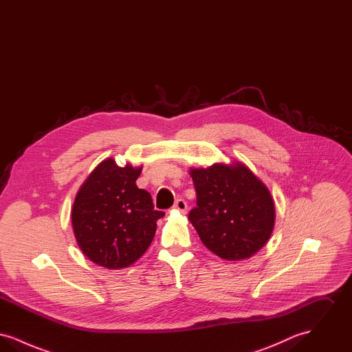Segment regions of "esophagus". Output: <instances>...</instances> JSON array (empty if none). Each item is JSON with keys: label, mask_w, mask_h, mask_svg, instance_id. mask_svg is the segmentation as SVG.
Masks as SVG:
<instances>
[{"label": "esophagus", "mask_w": 352, "mask_h": 352, "mask_svg": "<svg viewBox=\"0 0 352 352\" xmlns=\"http://www.w3.org/2000/svg\"><path fill=\"white\" fill-rule=\"evenodd\" d=\"M174 210H177V211H179L182 214H186L187 212V203L184 199H178V201L174 203Z\"/></svg>", "instance_id": "obj_1"}]
</instances>
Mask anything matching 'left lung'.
<instances>
[{
    "instance_id": "8db88e82",
    "label": "left lung",
    "mask_w": 352,
    "mask_h": 352,
    "mask_svg": "<svg viewBox=\"0 0 352 352\" xmlns=\"http://www.w3.org/2000/svg\"><path fill=\"white\" fill-rule=\"evenodd\" d=\"M197 207L188 220L201 243L217 256L250 258L267 243L274 227V201L267 186L240 162L191 168Z\"/></svg>"
}]
</instances>
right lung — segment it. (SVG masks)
<instances>
[{
  "mask_svg": "<svg viewBox=\"0 0 352 352\" xmlns=\"http://www.w3.org/2000/svg\"><path fill=\"white\" fill-rule=\"evenodd\" d=\"M141 168L104 160L82 184L72 206V228L79 248L95 264L126 268L153 241L157 220L151 194L138 188Z\"/></svg>",
  "mask_w": 352,
  "mask_h": 352,
  "instance_id": "1",
  "label": "right lung"
}]
</instances>
